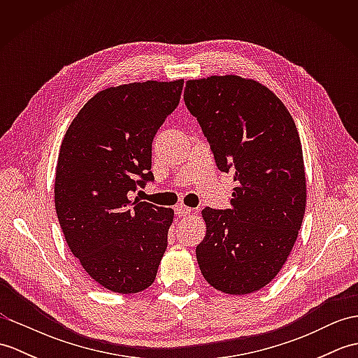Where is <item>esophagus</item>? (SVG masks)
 I'll use <instances>...</instances> for the list:
<instances>
[{"instance_id": "1", "label": "esophagus", "mask_w": 358, "mask_h": 358, "mask_svg": "<svg viewBox=\"0 0 358 358\" xmlns=\"http://www.w3.org/2000/svg\"><path fill=\"white\" fill-rule=\"evenodd\" d=\"M175 212H177V214L181 215V217H186V215H191L192 212H194V209L192 208H187V206H181V204H180V206L175 208Z\"/></svg>"}]
</instances>
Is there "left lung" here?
Instances as JSON below:
<instances>
[{
    "instance_id": "8db88e82",
    "label": "left lung",
    "mask_w": 358,
    "mask_h": 358,
    "mask_svg": "<svg viewBox=\"0 0 358 358\" xmlns=\"http://www.w3.org/2000/svg\"><path fill=\"white\" fill-rule=\"evenodd\" d=\"M185 104L199 120L217 167L232 172L231 209L204 208L196 246L203 277L231 295L275 278L299 237L306 173L294 118L266 86L238 75L189 80Z\"/></svg>"
}]
</instances>
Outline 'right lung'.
Wrapping results in <instances>:
<instances>
[{"instance_id": "right-lung-1", "label": "right lung", "mask_w": 358, "mask_h": 358, "mask_svg": "<svg viewBox=\"0 0 358 358\" xmlns=\"http://www.w3.org/2000/svg\"><path fill=\"white\" fill-rule=\"evenodd\" d=\"M183 80L129 83L94 95L59 148L55 209L71 252L98 285L136 294L157 277L173 210L131 199L154 180L152 141Z\"/></svg>"}]
</instances>
